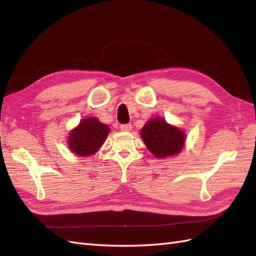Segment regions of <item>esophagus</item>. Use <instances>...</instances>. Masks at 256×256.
<instances>
[{
	"instance_id": "34e87169",
	"label": "esophagus",
	"mask_w": 256,
	"mask_h": 256,
	"mask_svg": "<svg viewBox=\"0 0 256 256\" xmlns=\"http://www.w3.org/2000/svg\"><path fill=\"white\" fill-rule=\"evenodd\" d=\"M121 130L122 131H125V132H128V131H131L132 130V125L130 124V123H126V124H121Z\"/></svg>"
}]
</instances>
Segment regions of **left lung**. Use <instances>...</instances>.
<instances>
[{"mask_svg":"<svg viewBox=\"0 0 256 256\" xmlns=\"http://www.w3.org/2000/svg\"><path fill=\"white\" fill-rule=\"evenodd\" d=\"M140 136L146 148L158 158L178 154L184 143V133L167 124L164 118L150 120L143 126Z\"/></svg>","mask_w":256,"mask_h":256,"instance_id":"obj_1","label":"left lung"}]
</instances>
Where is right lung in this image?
<instances>
[{
  "instance_id": "right-lung-1",
  "label": "right lung",
  "mask_w": 256,
  "mask_h": 256,
  "mask_svg": "<svg viewBox=\"0 0 256 256\" xmlns=\"http://www.w3.org/2000/svg\"><path fill=\"white\" fill-rule=\"evenodd\" d=\"M110 128L96 118H84L74 131L70 132L69 148L79 156H89L99 150L104 142Z\"/></svg>"
}]
</instances>
